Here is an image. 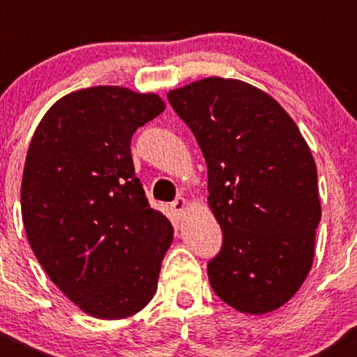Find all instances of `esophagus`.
I'll return each instance as SVG.
<instances>
[{
	"mask_svg": "<svg viewBox=\"0 0 357 357\" xmlns=\"http://www.w3.org/2000/svg\"><path fill=\"white\" fill-rule=\"evenodd\" d=\"M171 208H172V212L178 215V218H183L186 212V208H188V200L183 199V197H179V199H176L174 202H172Z\"/></svg>",
	"mask_w": 357,
	"mask_h": 357,
	"instance_id": "esophagus-1",
	"label": "esophagus"
}]
</instances>
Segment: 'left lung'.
<instances>
[{
	"label": "left lung",
	"instance_id": "obj_1",
	"mask_svg": "<svg viewBox=\"0 0 357 357\" xmlns=\"http://www.w3.org/2000/svg\"><path fill=\"white\" fill-rule=\"evenodd\" d=\"M207 162L208 207L222 247L207 264L221 301L245 314L289 302L311 271L321 219L314 158L273 96L205 77L167 93Z\"/></svg>",
	"mask_w": 357,
	"mask_h": 357
}]
</instances>
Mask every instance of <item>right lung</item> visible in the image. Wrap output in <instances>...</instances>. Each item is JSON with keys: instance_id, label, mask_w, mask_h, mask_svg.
Instances as JSON below:
<instances>
[{"instance_id": "right-lung-1", "label": "right lung", "mask_w": 357, "mask_h": 357, "mask_svg": "<svg viewBox=\"0 0 357 357\" xmlns=\"http://www.w3.org/2000/svg\"><path fill=\"white\" fill-rule=\"evenodd\" d=\"M164 109L155 93L79 89L53 103L29 145L20 188L29 245L93 318H129L157 291L174 231L135 176L131 138Z\"/></svg>"}]
</instances>
